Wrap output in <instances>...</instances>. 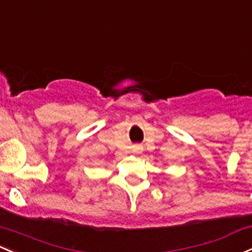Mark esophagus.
Wrapping results in <instances>:
<instances>
[{
    "label": "esophagus",
    "mask_w": 252,
    "mask_h": 252,
    "mask_svg": "<svg viewBox=\"0 0 252 252\" xmlns=\"http://www.w3.org/2000/svg\"><path fill=\"white\" fill-rule=\"evenodd\" d=\"M137 151H141V148L139 147V148H137Z\"/></svg>",
    "instance_id": "obj_1"
}]
</instances>
